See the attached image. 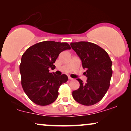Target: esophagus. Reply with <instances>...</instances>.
Here are the masks:
<instances>
[{
  "label": "esophagus",
  "instance_id": "34e87169",
  "mask_svg": "<svg viewBox=\"0 0 131 131\" xmlns=\"http://www.w3.org/2000/svg\"><path fill=\"white\" fill-rule=\"evenodd\" d=\"M68 79H69V80H73V78H71V77H68Z\"/></svg>",
  "mask_w": 131,
  "mask_h": 131
}]
</instances>
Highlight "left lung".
I'll use <instances>...</instances> for the list:
<instances>
[{
	"label": "left lung",
	"instance_id": "left-lung-1",
	"mask_svg": "<svg viewBox=\"0 0 131 131\" xmlns=\"http://www.w3.org/2000/svg\"><path fill=\"white\" fill-rule=\"evenodd\" d=\"M70 46L80 58L88 78L85 84L77 79L80 86L73 91V97L83 105L95 104L103 99L110 87L112 61L107 52L94 43L81 41L71 42Z\"/></svg>",
	"mask_w": 131,
	"mask_h": 131
}]
</instances>
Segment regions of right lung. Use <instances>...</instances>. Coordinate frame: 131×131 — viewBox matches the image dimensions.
Wrapping results in <instances>:
<instances>
[{
    "mask_svg": "<svg viewBox=\"0 0 131 131\" xmlns=\"http://www.w3.org/2000/svg\"><path fill=\"white\" fill-rule=\"evenodd\" d=\"M67 42L43 41L28 48L22 55L19 71L21 85L31 101L40 106L50 105L58 96L60 86L68 81L66 74L57 76L49 68H55L59 54L70 49Z\"/></svg>",
    "mask_w": 131,
    "mask_h": 131,
    "instance_id": "right-lung-1",
    "label": "right lung"
}]
</instances>
